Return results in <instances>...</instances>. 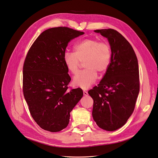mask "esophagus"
<instances>
[{
    "mask_svg": "<svg viewBox=\"0 0 158 158\" xmlns=\"http://www.w3.org/2000/svg\"><path fill=\"white\" fill-rule=\"evenodd\" d=\"M83 95H85V96H87V95H89V94H88V92H87L86 91L83 90Z\"/></svg>",
    "mask_w": 158,
    "mask_h": 158,
    "instance_id": "34e87169",
    "label": "esophagus"
}]
</instances>
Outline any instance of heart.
Returning <instances> with one entry per match:
<instances>
[{"instance_id":"obj_1","label":"heart","mask_w":158,"mask_h":158,"mask_svg":"<svg viewBox=\"0 0 158 158\" xmlns=\"http://www.w3.org/2000/svg\"><path fill=\"white\" fill-rule=\"evenodd\" d=\"M112 57L110 45L106 41H98L94 38H86L78 42L74 47V52L66 51L64 63L68 72L75 75L81 62L85 68L74 78V85L87 89L94 83L98 72L104 73L109 68Z\"/></svg>"}]
</instances>
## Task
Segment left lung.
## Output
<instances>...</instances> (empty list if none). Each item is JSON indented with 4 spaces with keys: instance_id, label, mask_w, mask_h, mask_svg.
<instances>
[{
    "instance_id": "1",
    "label": "left lung",
    "mask_w": 158,
    "mask_h": 158,
    "mask_svg": "<svg viewBox=\"0 0 158 158\" xmlns=\"http://www.w3.org/2000/svg\"><path fill=\"white\" fill-rule=\"evenodd\" d=\"M95 32L108 39L112 57L99 84L89 91L94 100L92 116L100 128L114 131L126 123L134 110L140 88L138 61L132 46L118 31Z\"/></svg>"
}]
</instances>
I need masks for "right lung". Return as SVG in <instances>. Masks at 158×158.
<instances>
[{"mask_svg":"<svg viewBox=\"0 0 158 158\" xmlns=\"http://www.w3.org/2000/svg\"><path fill=\"white\" fill-rule=\"evenodd\" d=\"M84 32L57 27L43 31L29 48L23 65V90L30 114L45 131L66 128L70 112L83 97L80 88L68 90L71 81L63 56L68 43Z\"/></svg>","mask_w":158,"mask_h":158,"instance_id":"right-lung-1","label":"right lung"}]
</instances>
